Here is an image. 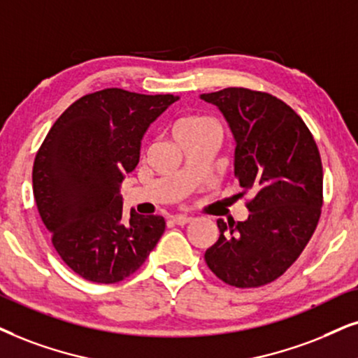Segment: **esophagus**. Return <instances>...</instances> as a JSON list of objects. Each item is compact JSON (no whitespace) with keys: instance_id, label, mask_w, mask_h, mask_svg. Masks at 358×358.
Masks as SVG:
<instances>
[{"instance_id":"obj_1","label":"esophagus","mask_w":358,"mask_h":358,"mask_svg":"<svg viewBox=\"0 0 358 358\" xmlns=\"http://www.w3.org/2000/svg\"><path fill=\"white\" fill-rule=\"evenodd\" d=\"M192 220L193 218H189V216H185V215H178V216H173V218H171V221H173L175 224H180V226L188 224Z\"/></svg>"}]
</instances>
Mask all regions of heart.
I'll return each mask as SVG.
<instances>
[{
    "label": "heart",
    "instance_id": "b5f03b06",
    "mask_svg": "<svg viewBox=\"0 0 358 358\" xmlns=\"http://www.w3.org/2000/svg\"><path fill=\"white\" fill-rule=\"evenodd\" d=\"M208 130H218L216 124L206 117L201 115H185L176 122L173 127V135L175 138H185V137H193V135L205 134Z\"/></svg>",
    "mask_w": 358,
    "mask_h": 358
}]
</instances>
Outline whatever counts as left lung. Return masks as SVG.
Listing matches in <instances>:
<instances>
[{
    "label": "left lung",
    "mask_w": 358,
    "mask_h": 358,
    "mask_svg": "<svg viewBox=\"0 0 358 358\" xmlns=\"http://www.w3.org/2000/svg\"><path fill=\"white\" fill-rule=\"evenodd\" d=\"M200 97L228 122L239 194H252L246 221H216L220 238L205 261L229 286H264L291 268L317 228L324 203L317 143L304 120L268 92L228 87Z\"/></svg>",
    "instance_id": "8db88e82"
}]
</instances>
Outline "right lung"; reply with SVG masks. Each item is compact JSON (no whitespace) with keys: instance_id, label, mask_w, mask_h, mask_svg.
<instances>
[{"instance_id":"obj_1","label":"right lung","mask_w":358,"mask_h":358,"mask_svg":"<svg viewBox=\"0 0 358 358\" xmlns=\"http://www.w3.org/2000/svg\"><path fill=\"white\" fill-rule=\"evenodd\" d=\"M171 94L103 89L64 110L39 147L33 192L61 259L80 278L114 284L145 262L165 231L158 215L124 218L120 185L138 164L148 125Z\"/></svg>"}]
</instances>
